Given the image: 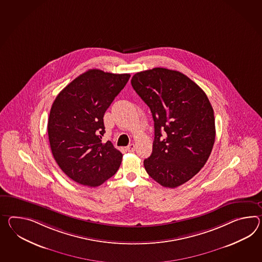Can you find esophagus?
Here are the masks:
<instances>
[{"instance_id": "1", "label": "esophagus", "mask_w": 262, "mask_h": 262, "mask_svg": "<svg viewBox=\"0 0 262 262\" xmlns=\"http://www.w3.org/2000/svg\"><path fill=\"white\" fill-rule=\"evenodd\" d=\"M126 149L129 151V152H134V150H135V145L134 144H129L128 147H126Z\"/></svg>"}]
</instances>
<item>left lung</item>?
I'll return each instance as SVG.
<instances>
[{
	"mask_svg": "<svg viewBox=\"0 0 262 262\" xmlns=\"http://www.w3.org/2000/svg\"><path fill=\"white\" fill-rule=\"evenodd\" d=\"M132 86L150 108L152 154L144 160L147 174L175 188L205 165L215 142V117L209 99L189 77L166 68L136 73Z\"/></svg>",
	"mask_w": 262,
	"mask_h": 262,
	"instance_id": "obj_1",
	"label": "left lung"
}]
</instances>
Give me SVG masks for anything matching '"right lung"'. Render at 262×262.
I'll return each instance as SVG.
<instances>
[{"mask_svg":"<svg viewBox=\"0 0 262 262\" xmlns=\"http://www.w3.org/2000/svg\"><path fill=\"white\" fill-rule=\"evenodd\" d=\"M129 77L91 69L68 84L52 105L47 125L52 154L77 184L102 185L121 165V152L101 141L103 116Z\"/></svg>","mask_w":262,"mask_h":262,"instance_id":"obj_1","label":"right lung"}]
</instances>
